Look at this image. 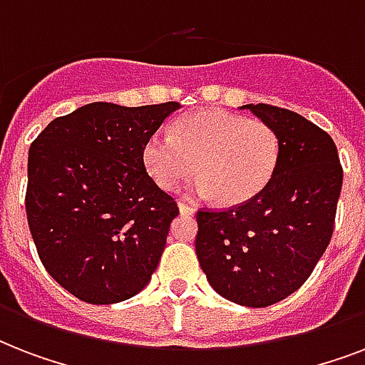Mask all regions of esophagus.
<instances>
[{
  "mask_svg": "<svg viewBox=\"0 0 365 365\" xmlns=\"http://www.w3.org/2000/svg\"><path fill=\"white\" fill-rule=\"evenodd\" d=\"M178 208H180V212H182V214H187V216H191V214H195V208H193V206L185 205L183 200H180V202H178Z\"/></svg>",
  "mask_w": 365,
  "mask_h": 365,
  "instance_id": "34e87169",
  "label": "esophagus"
}]
</instances>
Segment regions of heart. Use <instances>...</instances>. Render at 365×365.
Returning <instances> with one entry per match:
<instances>
[{"instance_id":"heart-1","label":"heart","mask_w":365,"mask_h":365,"mask_svg":"<svg viewBox=\"0 0 365 365\" xmlns=\"http://www.w3.org/2000/svg\"><path fill=\"white\" fill-rule=\"evenodd\" d=\"M280 160V138L271 125L225 110L180 117L172 136L155 134L143 145V163L157 185L176 189L199 170L193 191L222 206L254 200L271 183Z\"/></svg>"}]
</instances>
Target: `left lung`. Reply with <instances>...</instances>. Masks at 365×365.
Returning a JSON list of instances; mask_svg holds the SVG:
<instances>
[{
	"label": "left lung",
	"mask_w": 365,
	"mask_h": 365,
	"mask_svg": "<svg viewBox=\"0 0 365 365\" xmlns=\"http://www.w3.org/2000/svg\"><path fill=\"white\" fill-rule=\"evenodd\" d=\"M280 138L271 183L229 210H200L197 257L217 294L237 305H274L299 289L328 248L343 168L328 132L299 113L246 104Z\"/></svg>",
	"instance_id": "1"
}]
</instances>
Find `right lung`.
Here are the masks:
<instances>
[{"mask_svg": "<svg viewBox=\"0 0 365 365\" xmlns=\"http://www.w3.org/2000/svg\"><path fill=\"white\" fill-rule=\"evenodd\" d=\"M178 102H94L56 117L28 153L26 216L47 272L93 305L142 292L157 269L176 200L153 182L143 145Z\"/></svg>", "mask_w": 365, "mask_h": 365, "instance_id": "right-lung-1", "label": "right lung"}]
</instances>
